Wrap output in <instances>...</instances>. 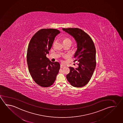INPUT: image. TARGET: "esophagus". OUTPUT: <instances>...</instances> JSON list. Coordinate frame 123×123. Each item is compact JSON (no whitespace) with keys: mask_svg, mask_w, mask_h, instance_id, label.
<instances>
[{"mask_svg":"<svg viewBox=\"0 0 123 123\" xmlns=\"http://www.w3.org/2000/svg\"><path fill=\"white\" fill-rule=\"evenodd\" d=\"M64 67H65V66L63 65L62 64H60V68H62Z\"/></svg>","mask_w":123,"mask_h":123,"instance_id":"esophagus-1","label":"esophagus"}]
</instances>
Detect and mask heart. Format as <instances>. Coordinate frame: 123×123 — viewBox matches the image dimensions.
Instances as JSON below:
<instances>
[{
	"label": "heart",
	"mask_w": 123,
	"mask_h": 123,
	"mask_svg": "<svg viewBox=\"0 0 123 123\" xmlns=\"http://www.w3.org/2000/svg\"><path fill=\"white\" fill-rule=\"evenodd\" d=\"M63 43L64 44H70L72 45L73 41L68 37H63Z\"/></svg>",
	"instance_id": "1"
}]
</instances>
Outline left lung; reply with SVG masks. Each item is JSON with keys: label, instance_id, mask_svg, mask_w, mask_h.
I'll use <instances>...</instances> for the list:
<instances>
[{"label": "left lung", "instance_id": "1", "mask_svg": "<svg viewBox=\"0 0 123 123\" xmlns=\"http://www.w3.org/2000/svg\"><path fill=\"white\" fill-rule=\"evenodd\" d=\"M62 30L74 37L77 47L74 62L77 61L78 67L77 68L69 67L70 73L67 75V80L74 87H83L90 80L95 70V45L89 35L80 29L63 28Z\"/></svg>", "mask_w": 123, "mask_h": 123}]
</instances>
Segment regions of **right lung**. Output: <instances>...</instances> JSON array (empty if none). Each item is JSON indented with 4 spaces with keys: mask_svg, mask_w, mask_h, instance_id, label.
Listing matches in <instances>:
<instances>
[{
    "mask_svg": "<svg viewBox=\"0 0 123 123\" xmlns=\"http://www.w3.org/2000/svg\"><path fill=\"white\" fill-rule=\"evenodd\" d=\"M60 33L54 29H42L33 36L28 45L27 63L32 79L39 86L47 87L55 81L60 69L57 62L47 58L56 36Z\"/></svg>",
    "mask_w": 123,
    "mask_h": 123,
    "instance_id": "right-lung-1",
    "label": "right lung"
}]
</instances>
